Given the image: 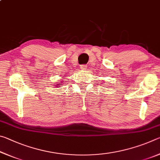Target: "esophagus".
Instances as JSON below:
<instances>
[{
    "label": "esophagus",
    "mask_w": 160,
    "mask_h": 160,
    "mask_svg": "<svg viewBox=\"0 0 160 160\" xmlns=\"http://www.w3.org/2000/svg\"><path fill=\"white\" fill-rule=\"evenodd\" d=\"M80 68L82 70H86L87 69V66L86 65H82L80 67Z\"/></svg>",
    "instance_id": "esophagus-1"
}]
</instances>
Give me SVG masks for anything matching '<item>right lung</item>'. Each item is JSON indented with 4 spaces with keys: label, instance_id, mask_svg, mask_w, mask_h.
Returning a JSON list of instances; mask_svg holds the SVG:
<instances>
[{
    "label": "right lung",
    "instance_id": "obj_1",
    "mask_svg": "<svg viewBox=\"0 0 160 160\" xmlns=\"http://www.w3.org/2000/svg\"><path fill=\"white\" fill-rule=\"evenodd\" d=\"M59 85H60V84H59Z\"/></svg>",
    "mask_w": 160,
    "mask_h": 160
}]
</instances>
